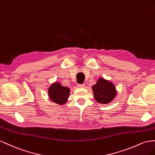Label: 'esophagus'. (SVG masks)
<instances>
[{
	"mask_svg": "<svg viewBox=\"0 0 155 155\" xmlns=\"http://www.w3.org/2000/svg\"><path fill=\"white\" fill-rule=\"evenodd\" d=\"M78 86L79 87H84V86H85V84H78Z\"/></svg>",
	"mask_w": 155,
	"mask_h": 155,
	"instance_id": "1",
	"label": "esophagus"
}]
</instances>
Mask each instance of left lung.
I'll use <instances>...</instances> for the list:
<instances>
[{
  "instance_id": "left-lung-1",
  "label": "left lung",
  "mask_w": 155,
  "mask_h": 155,
  "mask_svg": "<svg viewBox=\"0 0 155 155\" xmlns=\"http://www.w3.org/2000/svg\"><path fill=\"white\" fill-rule=\"evenodd\" d=\"M95 99L101 104H108L114 100L117 90L114 84L103 78H100L92 86Z\"/></svg>"
}]
</instances>
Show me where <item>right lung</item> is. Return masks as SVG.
Masks as SVG:
<instances>
[{
  "label": "right lung",
  "mask_w": 155,
  "mask_h": 155,
  "mask_svg": "<svg viewBox=\"0 0 155 155\" xmlns=\"http://www.w3.org/2000/svg\"><path fill=\"white\" fill-rule=\"evenodd\" d=\"M69 94V88L61 86L60 83L58 82L53 83L48 89V95L50 99L52 102L60 105H63L66 103Z\"/></svg>",
  "instance_id": "1"
}]
</instances>
